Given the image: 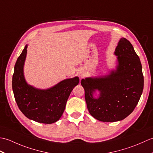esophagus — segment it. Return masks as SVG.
<instances>
[{
	"instance_id": "34e87169",
	"label": "esophagus",
	"mask_w": 153,
	"mask_h": 153,
	"mask_svg": "<svg viewBox=\"0 0 153 153\" xmlns=\"http://www.w3.org/2000/svg\"><path fill=\"white\" fill-rule=\"evenodd\" d=\"M83 75H84V74H82V72H80V73H79V76H81V77H83Z\"/></svg>"
}]
</instances>
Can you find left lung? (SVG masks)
<instances>
[{
    "label": "left lung",
    "mask_w": 153,
    "mask_h": 153,
    "mask_svg": "<svg viewBox=\"0 0 153 153\" xmlns=\"http://www.w3.org/2000/svg\"><path fill=\"white\" fill-rule=\"evenodd\" d=\"M114 54L116 56L114 69L81 81L90 114L104 122L121 121L128 116L143 90L141 61L130 42L120 39Z\"/></svg>",
    "instance_id": "1"
}]
</instances>
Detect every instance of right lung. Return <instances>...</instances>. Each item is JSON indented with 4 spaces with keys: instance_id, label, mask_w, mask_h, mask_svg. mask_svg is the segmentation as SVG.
I'll return each instance as SVG.
<instances>
[{
    "instance_id": "obj_1",
    "label": "right lung",
    "mask_w": 153,
    "mask_h": 153,
    "mask_svg": "<svg viewBox=\"0 0 153 153\" xmlns=\"http://www.w3.org/2000/svg\"><path fill=\"white\" fill-rule=\"evenodd\" d=\"M27 46H25L14 66L12 90L16 102L27 118L39 123H54L62 115L68 97L79 79L77 76L65 79L47 89L28 84L24 72Z\"/></svg>"
}]
</instances>
